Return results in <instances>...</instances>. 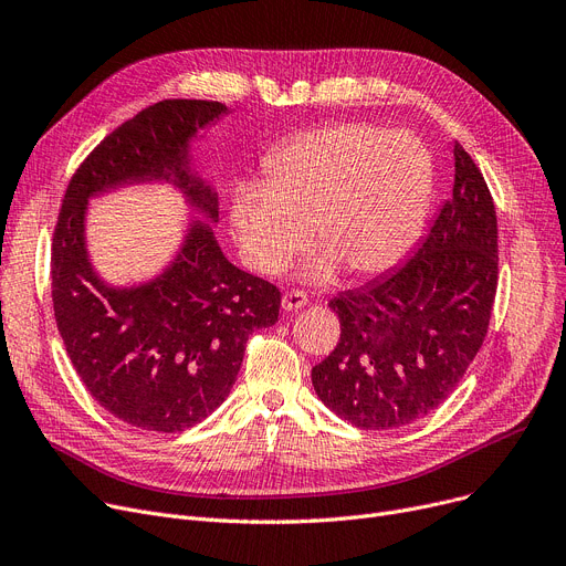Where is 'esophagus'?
<instances>
[{
  "instance_id": "esophagus-1",
  "label": "esophagus",
  "mask_w": 566,
  "mask_h": 566,
  "mask_svg": "<svg viewBox=\"0 0 566 566\" xmlns=\"http://www.w3.org/2000/svg\"><path fill=\"white\" fill-rule=\"evenodd\" d=\"M307 305V295L303 291H286L282 298V310L284 312H295Z\"/></svg>"
}]
</instances>
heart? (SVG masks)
<instances>
[{"label": "heart", "instance_id": "b5f03b06", "mask_svg": "<svg viewBox=\"0 0 566 566\" xmlns=\"http://www.w3.org/2000/svg\"><path fill=\"white\" fill-rule=\"evenodd\" d=\"M433 160L410 133L333 124L295 135L265 160V184L235 186L229 220L252 271L275 275L310 238L314 282L339 265L355 277L390 271L422 233L433 197Z\"/></svg>", "mask_w": 566, "mask_h": 566}]
</instances>
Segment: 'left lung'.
Listing matches in <instances>:
<instances>
[{"mask_svg": "<svg viewBox=\"0 0 566 566\" xmlns=\"http://www.w3.org/2000/svg\"><path fill=\"white\" fill-rule=\"evenodd\" d=\"M497 289V220L480 167L454 142V188L397 271L328 305L335 350L312 369L318 399L358 429L436 410L482 348Z\"/></svg>", "mask_w": 566, "mask_h": 566, "instance_id": "left-lung-1", "label": "left lung"}]
</instances>
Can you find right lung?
Masks as SVG:
<instances>
[{"mask_svg":"<svg viewBox=\"0 0 566 566\" xmlns=\"http://www.w3.org/2000/svg\"><path fill=\"white\" fill-rule=\"evenodd\" d=\"M229 112L216 101H160L109 133L73 174L52 238L59 335L86 390L114 418L156 433L186 431L231 392L250 335L280 316V289L220 250L218 192L192 167L190 142ZM169 182L207 221H193L154 281L112 287L85 250L92 196Z\"/></svg>","mask_w":566,"mask_h":566,"instance_id":"obj_1","label":"right lung"}]
</instances>
